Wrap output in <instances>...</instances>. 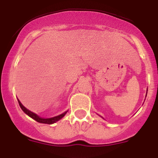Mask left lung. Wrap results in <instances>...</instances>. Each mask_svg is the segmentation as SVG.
I'll return each instance as SVG.
<instances>
[{
	"mask_svg": "<svg viewBox=\"0 0 158 158\" xmlns=\"http://www.w3.org/2000/svg\"><path fill=\"white\" fill-rule=\"evenodd\" d=\"M147 91H148V90H147Z\"/></svg>",
	"mask_w": 158,
	"mask_h": 158,
	"instance_id": "left-lung-1",
	"label": "left lung"
}]
</instances>
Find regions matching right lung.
<instances>
[{"mask_svg":"<svg viewBox=\"0 0 158 158\" xmlns=\"http://www.w3.org/2000/svg\"><path fill=\"white\" fill-rule=\"evenodd\" d=\"M18 104H19L20 107H21V108L22 109V111H23V112H25L26 115H28V116H30V117H31L32 119H34V120H36V121L38 122V123H42V124H54V123H55V122L59 121L60 119H62V118H63V116L66 115V113L67 112H67H63V113L60 114V115H59V116H54V117L42 118V117H40V116H38L37 114L30 112V110H28L27 108H25V107H24V106L22 104V103L19 101V99H18Z\"/></svg>","mask_w":158,"mask_h":158,"instance_id":"right-lung-1","label":"right lung"}]
</instances>
